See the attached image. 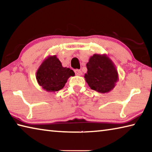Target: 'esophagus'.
Here are the masks:
<instances>
[{"mask_svg":"<svg viewBox=\"0 0 152 152\" xmlns=\"http://www.w3.org/2000/svg\"><path fill=\"white\" fill-rule=\"evenodd\" d=\"M75 74H76V75H78V76H81L82 74V71L80 70H75Z\"/></svg>","mask_w":152,"mask_h":152,"instance_id":"34e87169","label":"esophagus"}]
</instances>
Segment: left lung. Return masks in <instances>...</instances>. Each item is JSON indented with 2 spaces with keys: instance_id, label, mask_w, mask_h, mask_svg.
Segmentation results:
<instances>
[{
  "instance_id": "obj_1",
  "label": "left lung",
  "mask_w": 152,
  "mask_h": 152,
  "mask_svg": "<svg viewBox=\"0 0 152 152\" xmlns=\"http://www.w3.org/2000/svg\"><path fill=\"white\" fill-rule=\"evenodd\" d=\"M84 78L92 90L107 93L115 86L119 80L115 64L106 55L94 54L86 64Z\"/></svg>"
}]
</instances>
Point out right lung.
Masks as SVG:
<instances>
[{
    "instance_id": "obj_1",
    "label": "right lung",
    "mask_w": 152,
    "mask_h": 152,
    "mask_svg": "<svg viewBox=\"0 0 152 152\" xmlns=\"http://www.w3.org/2000/svg\"><path fill=\"white\" fill-rule=\"evenodd\" d=\"M75 75L74 71L64 68L56 56H49L41 64L36 74V79L42 88L48 92L62 89L68 79Z\"/></svg>"
}]
</instances>
